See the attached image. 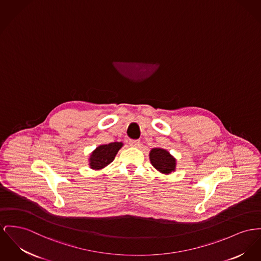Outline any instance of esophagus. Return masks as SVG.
<instances>
[{"mask_svg":"<svg viewBox=\"0 0 261 261\" xmlns=\"http://www.w3.org/2000/svg\"><path fill=\"white\" fill-rule=\"evenodd\" d=\"M128 143H129V145H130V146H135V147H137V146H139V140H138V139H129Z\"/></svg>","mask_w":261,"mask_h":261,"instance_id":"esophagus-1","label":"esophagus"}]
</instances>
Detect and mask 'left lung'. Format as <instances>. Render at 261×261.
<instances>
[{
	"instance_id": "8db88e82",
	"label": "left lung",
	"mask_w": 261,
	"mask_h": 261,
	"mask_svg": "<svg viewBox=\"0 0 261 261\" xmlns=\"http://www.w3.org/2000/svg\"><path fill=\"white\" fill-rule=\"evenodd\" d=\"M149 159L152 166L161 173L169 174L175 170V158L163 148H152L149 153Z\"/></svg>"
}]
</instances>
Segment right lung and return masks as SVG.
Returning a JSON list of instances; mask_svg holds the SVG:
<instances>
[{
	"mask_svg": "<svg viewBox=\"0 0 261 261\" xmlns=\"http://www.w3.org/2000/svg\"><path fill=\"white\" fill-rule=\"evenodd\" d=\"M122 146V142H111L98 146L90 156V166L92 169H102L110 164Z\"/></svg>",
	"mask_w": 261,
	"mask_h": 261,
	"instance_id": "right-lung-1",
	"label": "right lung"
}]
</instances>
